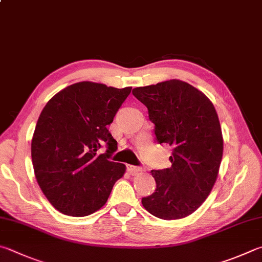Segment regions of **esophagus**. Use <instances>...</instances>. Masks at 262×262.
<instances>
[{
  "mask_svg": "<svg viewBox=\"0 0 262 262\" xmlns=\"http://www.w3.org/2000/svg\"><path fill=\"white\" fill-rule=\"evenodd\" d=\"M127 170L132 175H136L142 172V168L141 167H137V166H132V165H128L127 166Z\"/></svg>",
  "mask_w": 262,
  "mask_h": 262,
  "instance_id": "1",
  "label": "esophagus"
}]
</instances>
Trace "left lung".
<instances>
[{
    "label": "left lung",
    "instance_id": "1",
    "mask_svg": "<svg viewBox=\"0 0 262 262\" xmlns=\"http://www.w3.org/2000/svg\"><path fill=\"white\" fill-rule=\"evenodd\" d=\"M133 95L147 107L157 142L173 147L172 167L151 170L157 189L142 205L163 220L183 219L202 206L217 179L223 139L215 107L177 79L134 88Z\"/></svg>",
    "mask_w": 262,
    "mask_h": 262
}]
</instances>
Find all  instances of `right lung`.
Instances as JSON below:
<instances>
[{
    "instance_id": "right-lung-1",
    "label": "right lung",
    "mask_w": 262,
    "mask_h": 262,
    "mask_svg": "<svg viewBox=\"0 0 262 262\" xmlns=\"http://www.w3.org/2000/svg\"><path fill=\"white\" fill-rule=\"evenodd\" d=\"M81 81L49 99L33 134L31 152L37 183L57 211L70 216H87L105 205L126 166L111 161L117 141L107 126L130 94ZM108 145L105 154L97 151Z\"/></svg>"
}]
</instances>
